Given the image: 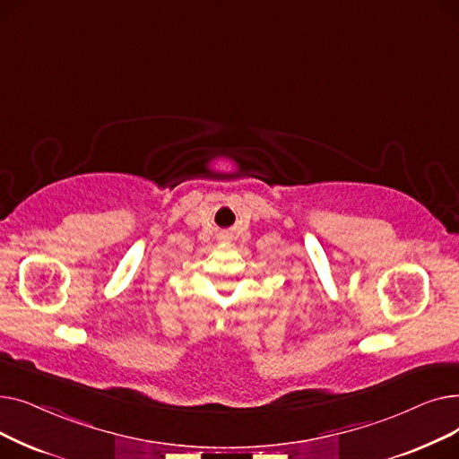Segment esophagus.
Masks as SVG:
<instances>
[{"instance_id":"esophagus-1","label":"esophagus","mask_w":459,"mask_h":459,"mask_svg":"<svg viewBox=\"0 0 459 459\" xmlns=\"http://www.w3.org/2000/svg\"><path fill=\"white\" fill-rule=\"evenodd\" d=\"M221 239H229V236H225V234H223V236H221Z\"/></svg>"}]
</instances>
